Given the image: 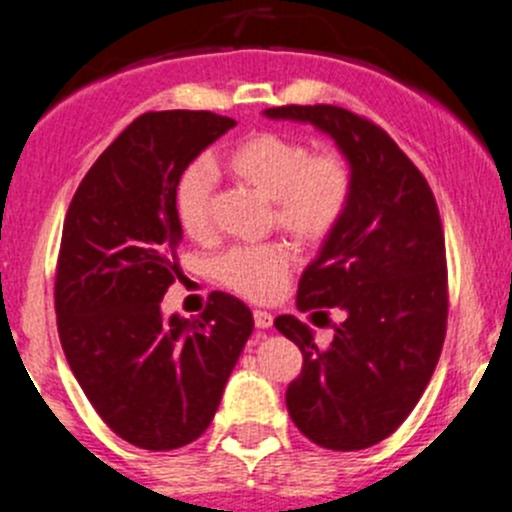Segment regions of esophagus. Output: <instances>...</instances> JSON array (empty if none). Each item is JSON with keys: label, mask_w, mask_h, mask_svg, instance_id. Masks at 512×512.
<instances>
[{"label": "esophagus", "mask_w": 512, "mask_h": 512, "mask_svg": "<svg viewBox=\"0 0 512 512\" xmlns=\"http://www.w3.org/2000/svg\"><path fill=\"white\" fill-rule=\"evenodd\" d=\"M252 317H255V327L257 329H270L272 327V314L265 312V309H255V312H252Z\"/></svg>", "instance_id": "obj_1"}]
</instances>
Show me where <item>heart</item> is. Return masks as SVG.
Here are the masks:
<instances>
[{"label":"heart","instance_id":"heart-1","mask_svg":"<svg viewBox=\"0 0 512 512\" xmlns=\"http://www.w3.org/2000/svg\"><path fill=\"white\" fill-rule=\"evenodd\" d=\"M232 180L272 203V225L302 245H322L347 215L354 198V165L337 148L314 151L304 138L285 131H257L225 153ZM215 175L210 165L193 163L175 185V215L193 240L213 237ZM292 272L285 242L232 247L215 262L220 285L250 302L275 299Z\"/></svg>","mask_w":512,"mask_h":512}]
</instances>
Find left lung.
I'll list each match as a JSON object with an SVG mask.
<instances>
[{"mask_svg":"<svg viewBox=\"0 0 512 512\" xmlns=\"http://www.w3.org/2000/svg\"><path fill=\"white\" fill-rule=\"evenodd\" d=\"M270 118L309 121L354 165V198L317 260L304 270L297 307L329 322V347L307 324L282 314L277 332L302 352L287 386L294 426L329 451L384 441L414 411L441 356L448 322L446 240L436 198L394 138L342 106L267 108Z\"/></svg>","mask_w":512,"mask_h":512,"instance_id":"1","label":"left lung"}]
</instances>
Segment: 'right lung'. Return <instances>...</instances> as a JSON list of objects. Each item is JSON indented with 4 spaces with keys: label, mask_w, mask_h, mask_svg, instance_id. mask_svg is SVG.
I'll use <instances>...</instances> for the list:
<instances>
[{
    "label": "right lung",
    "mask_w": 512,
    "mask_h": 512,
    "mask_svg": "<svg viewBox=\"0 0 512 512\" xmlns=\"http://www.w3.org/2000/svg\"><path fill=\"white\" fill-rule=\"evenodd\" d=\"M232 126L210 111L143 113L98 156L66 210L54 280L61 347L103 423L146 451L188 446L210 426L255 327L225 292H210L195 319L160 317L183 275L175 185Z\"/></svg>",
    "instance_id": "obj_1"
}]
</instances>
